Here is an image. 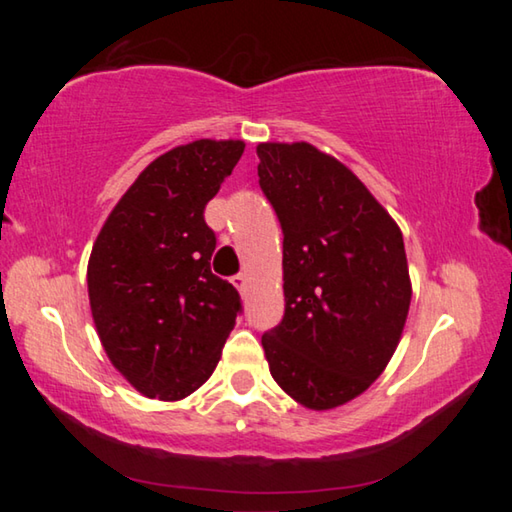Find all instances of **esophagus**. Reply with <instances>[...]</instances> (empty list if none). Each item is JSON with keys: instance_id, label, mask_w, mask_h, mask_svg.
<instances>
[{"instance_id": "obj_1", "label": "esophagus", "mask_w": 512, "mask_h": 512, "mask_svg": "<svg viewBox=\"0 0 512 512\" xmlns=\"http://www.w3.org/2000/svg\"><path fill=\"white\" fill-rule=\"evenodd\" d=\"M232 284H235L239 293H244V291H246V287H248V275H246V273H239V275H235V277H232Z\"/></svg>"}]
</instances>
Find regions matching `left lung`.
<instances>
[{"label":"left lung","mask_w":512,"mask_h":512,"mask_svg":"<svg viewBox=\"0 0 512 512\" xmlns=\"http://www.w3.org/2000/svg\"><path fill=\"white\" fill-rule=\"evenodd\" d=\"M259 187L280 219L284 318L262 336L273 379L311 411L368 391L411 305L400 225L334 155L309 142L257 144Z\"/></svg>","instance_id":"8db88e82"}]
</instances>
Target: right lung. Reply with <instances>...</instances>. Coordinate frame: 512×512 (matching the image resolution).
<instances>
[{"instance_id": "1", "label": "right lung", "mask_w": 512, "mask_h": 512, "mask_svg": "<svg viewBox=\"0 0 512 512\" xmlns=\"http://www.w3.org/2000/svg\"><path fill=\"white\" fill-rule=\"evenodd\" d=\"M241 140H196L162 153L112 207L88 262L103 350L144 397L178 402L221 359L241 300L216 277L203 219L244 153Z\"/></svg>"}]
</instances>
